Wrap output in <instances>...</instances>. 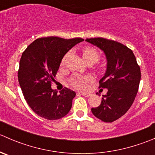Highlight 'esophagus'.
Wrapping results in <instances>:
<instances>
[{
    "label": "esophagus",
    "instance_id": "34e87169",
    "mask_svg": "<svg viewBox=\"0 0 155 155\" xmlns=\"http://www.w3.org/2000/svg\"><path fill=\"white\" fill-rule=\"evenodd\" d=\"M81 94L82 95V96L85 97H90V94H87V93H81Z\"/></svg>",
    "mask_w": 155,
    "mask_h": 155
}]
</instances>
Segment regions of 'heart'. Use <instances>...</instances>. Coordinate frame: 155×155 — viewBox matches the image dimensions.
Wrapping results in <instances>:
<instances>
[{"instance_id":"b5f03b06","label":"heart","mask_w":155,"mask_h":155,"mask_svg":"<svg viewBox=\"0 0 155 155\" xmlns=\"http://www.w3.org/2000/svg\"><path fill=\"white\" fill-rule=\"evenodd\" d=\"M82 56L85 61H92L95 63L100 58V54L97 51V50L91 46H86L82 49ZM65 56L62 60V64H64L65 61ZM91 78L90 76H73L70 79V85L75 88L78 89V90H86L87 85V83L91 80Z\"/></svg>"}]
</instances>
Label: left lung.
<instances>
[{
  "label": "left lung",
  "mask_w": 155,
  "mask_h": 155,
  "mask_svg": "<svg viewBox=\"0 0 155 155\" xmlns=\"http://www.w3.org/2000/svg\"><path fill=\"white\" fill-rule=\"evenodd\" d=\"M105 53L107 68L99 81L100 87L107 88L99 107L92 108L93 115L104 122L121 118L130 108L137 96L141 79L140 68L133 51L124 45L102 37L86 39Z\"/></svg>",
  "instance_id": "left-lung-1"
}]
</instances>
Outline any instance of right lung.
<instances>
[{
    "label": "right lung",
    "instance_id": "obj_1",
    "mask_svg": "<svg viewBox=\"0 0 155 155\" xmlns=\"http://www.w3.org/2000/svg\"><path fill=\"white\" fill-rule=\"evenodd\" d=\"M82 38H38L23 51L18 79L26 102L39 116L48 120L63 118L70 112L76 93L64 87L58 93L51 87L64 54Z\"/></svg>",
    "mask_w": 155,
    "mask_h": 155
}]
</instances>
